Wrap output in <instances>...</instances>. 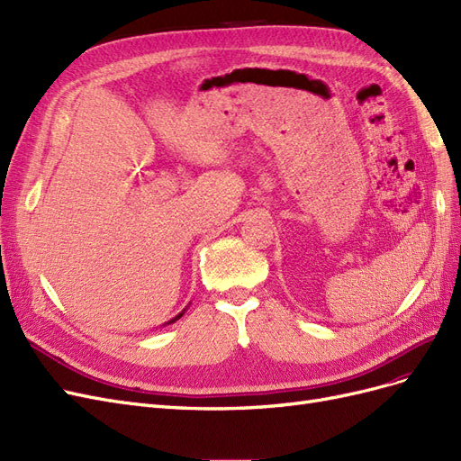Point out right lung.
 Here are the masks:
<instances>
[{"instance_id": "add662e5", "label": "right lung", "mask_w": 461, "mask_h": 461, "mask_svg": "<svg viewBox=\"0 0 461 461\" xmlns=\"http://www.w3.org/2000/svg\"><path fill=\"white\" fill-rule=\"evenodd\" d=\"M180 315H183V313H180ZM180 315H176L173 321H176V319H180ZM173 321H171V323H173Z\"/></svg>"}]
</instances>
